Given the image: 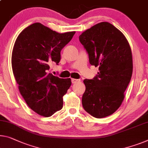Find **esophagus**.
<instances>
[{"label": "esophagus", "mask_w": 148, "mask_h": 148, "mask_svg": "<svg viewBox=\"0 0 148 148\" xmlns=\"http://www.w3.org/2000/svg\"><path fill=\"white\" fill-rule=\"evenodd\" d=\"M71 81H72V83H78V82H80L81 80H80V79H71Z\"/></svg>", "instance_id": "1"}]
</instances>
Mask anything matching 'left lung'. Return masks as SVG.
<instances>
[{"instance_id": "obj_1", "label": "left lung", "mask_w": 148, "mask_h": 148, "mask_svg": "<svg viewBox=\"0 0 148 148\" xmlns=\"http://www.w3.org/2000/svg\"><path fill=\"white\" fill-rule=\"evenodd\" d=\"M79 41L92 65L99 67L93 79H85L82 104L97 119L112 114L124 99V91L133 71L130 45L125 36L112 24L103 22L83 32Z\"/></svg>"}]
</instances>
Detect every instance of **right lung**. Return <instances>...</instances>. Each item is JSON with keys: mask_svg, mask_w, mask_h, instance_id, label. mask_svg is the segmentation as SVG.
Instances as JSON below:
<instances>
[{"mask_svg": "<svg viewBox=\"0 0 148 148\" xmlns=\"http://www.w3.org/2000/svg\"><path fill=\"white\" fill-rule=\"evenodd\" d=\"M75 34L56 32L37 22L24 29L15 41L11 60L15 80L28 106L42 116H51L63 107L71 79L48 71L51 63L60 62L61 49Z\"/></svg>", "mask_w": 148, "mask_h": 148, "instance_id": "right-lung-1", "label": "right lung"}]
</instances>
